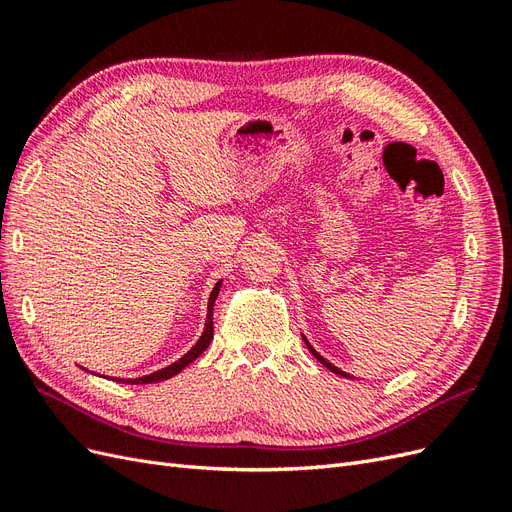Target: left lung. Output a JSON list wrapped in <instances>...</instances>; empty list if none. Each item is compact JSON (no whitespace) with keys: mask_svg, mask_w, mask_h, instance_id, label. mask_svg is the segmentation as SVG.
Instances as JSON below:
<instances>
[{"mask_svg":"<svg viewBox=\"0 0 512 512\" xmlns=\"http://www.w3.org/2000/svg\"><path fill=\"white\" fill-rule=\"evenodd\" d=\"M303 339H305V337H303ZM305 344H307V348H309V352H312V354H314V356H316V359H318V361H320V363H322V365H324V367H327V369H331V371H333V374H337V376H344V378H350V376H348V374H346V371H342V369H337V367H335V365H331V363H329V361H327V359H324V356H320V354H318V352H316V350H314V348H312V346H309V342H307V339H305Z\"/></svg>","mask_w":512,"mask_h":512,"instance_id":"left-lung-1","label":"left lung"}]
</instances>
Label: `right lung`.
Segmentation results:
<instances>
[{
	"mask_svg": "<svg viewBox=\"0 0 512 512\" xmlns=\"http://www.w3.org/2000/svg\"><path fill=\"white\" fill-rule=\"evenodd\" d=\"M220 286H222V282L215 284V288L211 290V297H209V314H207V322H205V331H203V335H200V339L196 342V346H194L192 350H188V354H183L177 363L168 365V367H164V369H160V371H153V374H149V376L134 378V380H132V378H130V380L115 378V380H117V382H126V384H130V382H132V384H151V382H162V380H168V378L177 376L183 367H188L194 359H198V356L207 350V346L211 344V339H213V303H215V299H218Z\"/></svg>",
	"mask_w": 512,
	"mask_h": 512,
	"instance_id": "add662e5",
	"label": "right lung"
}]
</instances>
